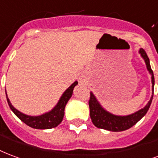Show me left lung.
<instances>
[{"label":"left lung","instance_id":"left-lung-1","mask_svg":"<svg viewBox=\"0 0 158 158\" xmlns=\"http://www.w3.org/2000/svg\"><path fill=\"white\" fill-rule=\"evenodd\" d=\"M140 53L146 61L147 70L152 76V90L154 91V81H154L153 71L151 68L149 58L147 56V52L143 49H140ZM152 98L153 95L152 96L150 101L148 102L147 106L144 109L139 110L138 112L128 116H116L105 111L100 106L99 103H98L94 95L92 93H90L88 104H89V109H90L91 119L93 121V125L96 127L100 128V129H103V130L110 131H125V130H128V129L132 127L133 125H135L140 118L147 114L148 109L150 108L151 103L152 101Z\"/></svg>","mask_w":158,"mask_h":158}]
</instances>
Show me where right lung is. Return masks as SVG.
Wrapping results in <instances>:
<instances>
[{
  "mask_svg": "<svg viewBox=\"0 0 158 158\" xmlns=\"http://www.w3.org/2000/svg\"><path fill=\"white\" fill-rule=\"evenodd\" d=\"M77 83V81H75L71 87H68L67 90L65 91L60 98L57 105L55 106L50 112L44 114L43 115L36 116V117L25 115L19 112L18 110H17L13 106L11 105L8 98L6 97L8 105L15 114L18 116L22 121L30 127L34 128V129H41V130L55 128L61 123L63 117H64L65 105L67 103L68 100L71 98L72 93H73V88Z\"/></svg>",
  "mask_w": 158,
  "mask_h": 158,
  "instance_id": "right-lung-1",
  "label": "right lung"
}]
</instances>
